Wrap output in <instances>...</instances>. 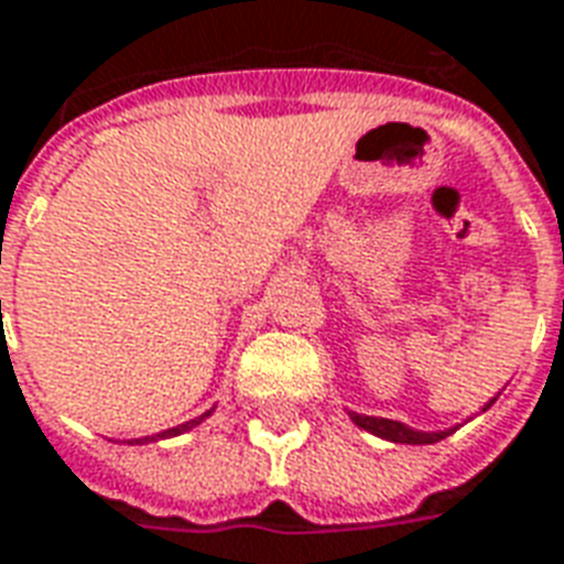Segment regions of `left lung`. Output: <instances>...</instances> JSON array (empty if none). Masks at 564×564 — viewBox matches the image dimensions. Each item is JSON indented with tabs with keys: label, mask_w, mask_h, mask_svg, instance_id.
Returning a JSON list of instances; mask_svg holds the SVG:
<instances>
[{
	"label": "left lung",
	"mask_w": 564,
	"mask_h": 564,
	"mask_svg": "<svg viewBox=\"0 0 564 564\" xmlns=\"http://www.w3.org/2000/svg\"><path fill=\"white\" fill-rule=\"evenodd\" d=\"M499 394H502V391H499ZM499 394H496V398H499ZM496 398L487 400L481 406V412L490 410L496 403ZM349 419H352V424L361 427V431L373 433L379 440L400 442V445H433V442L445 440V436H452L457 427H463V424H454V427H445V431H419V427H410V424H403V421L377 419V415H361V412H349Z\"/></svg>",
	"instance_id": "1"
}]
</instances>
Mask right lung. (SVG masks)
<instances>
[{
	"label": "right lung",
	"instance_id": "right-lung-1",
	"mask_svg": "<svg viewBox=\"0 0 564 564\" xmlns=\"http://www.w3.org/2000/svg\"><path fill=\"white\" fill-rule=\"evenodd\" d=\"M212 412H215V406H212V410H208V412H203V415H197V419H191V421H185V424H176V427H170V431L152 433V436H140V440H128V442H131V445H133V442H137V445H145V442L173 440V436H182V433L194 431V427H197V424H203V421H206L208 415H212Z\"/></svg>",
	"mask_w": 564,
	"mask_h": 564
}]
</instances>
